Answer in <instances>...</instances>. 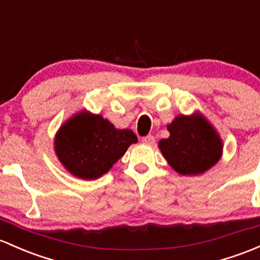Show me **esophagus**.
<instances>
[{
	"label": "esophagus",
	"instance_id": "1",
	"mask_svg": "<svg viewBox=\"0 0 260 260\" xmlns=\"http://www.w3.org/2000/svg\"><path fill=\"white\" fill-rule=\"evenodd\" d=\"M142 142L146 145H152L153 142H155V136H152V135L145 136V138H142Z\"/></svg>",
	"mask_w": 260,
	"mask_h": 260
}]
</instances>
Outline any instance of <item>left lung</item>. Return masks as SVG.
Listing matches in <instances>:
<instances>
[{"mask_svg":"<svg viewBox=\"0 0 260 260\" xmlns=\"http://www.w3.org/2000/svg\"><path fill=\"white\" fill-rule=\"evenodd\" d=\"M170 136L158 149L170 166L183 176L200 175L219 161L223 145L218 133L200 113L177 115L167 125Z\"/></svg>","mask_w":260,"mask_h":260,"instance_id":"8db88e82","label":"left lung"}]
</instances>
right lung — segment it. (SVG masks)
<instances>
[{"label": "right lung", "mask_w": 260, "mask_h": 260, "mask_svg": "<svg viewBox=\"0 0 260 260\" xmlns=\"http://www.w3.org/2000/svg\"><path fill=\"white\" fill-rule=\"evenodd\" d=\"M136 142L131 130L116 129L102 115L79 111L59 127L54 150L67 171L82 180H96Z\"/></svg>", "instance_id": "1"}]
</instances>
